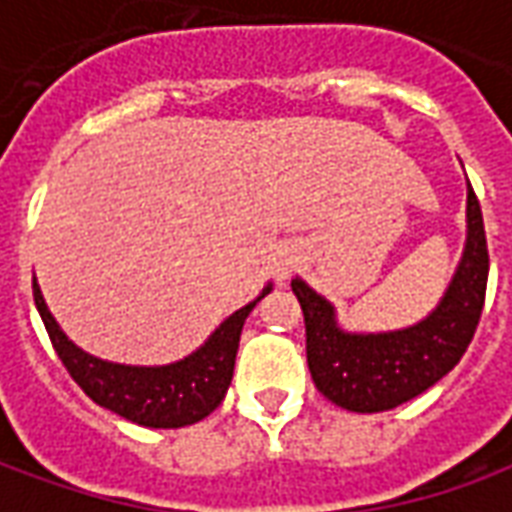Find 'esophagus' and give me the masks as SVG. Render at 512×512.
I'll return each instance as SVG.
<instances>
[{"label":"esophagus","mask_w":512,"mask_h":512,"mask_svg":"<svg viewBox=\"0 0 512 512\" xmlns=\"http://www.w3.org/2000/svg\"><path fill=\"white\" fill-rule=\"evenodd\" d=\"M296 266V255H293V249H282L277 257H274V266H271V274L279 279V282H285L290 277V271Z\"/></svg>","instance_id":"obj_1"}]
</instances>
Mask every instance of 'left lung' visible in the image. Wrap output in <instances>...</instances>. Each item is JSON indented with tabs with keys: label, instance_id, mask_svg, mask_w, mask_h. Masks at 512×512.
Listing matches in <instances>:
<instances>
[{
	"label": "left lung",
	"instance_id": "8db88e82",
	"mask_svg": "<svg viewBox=\"0 0 512 512\" xmlns=\"http://www.w3.org/2000/svg\"><path fill=\"white\" fill-rule=\"evenodd\" d=\"M466 246L450 288L425 321L381 334L343 332L334 307L299 277L290 282L304 312L312 381L334 406L376 414L422 395L461 362L483 315L488 244L483 211L469 186Z\"/></svg>",
	"mask_w": 512,
	"mask_h": 512
}]
</instances>
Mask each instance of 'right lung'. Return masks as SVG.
Returning <instances> with one entry per match:
<instances>
[{
	"mask_svg": "<svg viewBox=\"0 0 512 512\" xmlns=\"http://www.w3.org/2000/svg\"><path fill=\"white\" fill-rule=\"evenodd\" d=\"M268 290L271 285L255 301H249L246 307L233 312L208 337V343L186 359L164 367H131L104 362L98 356L84 354L79 345H73L60 329V323L51 318L38 282H32L35 307L43 318L54 351L73 381L82 386L84 395L95 400L98 406L109 408L145 428L194 425L222 403L227 386L233 381L235 354H238L244 321Z\"/></svg>",
	"mask_w": 512,
	"mask_h": 512,
	"instance_id": "right-lung-1",
	"label": "right lung"
}]
</instances>
